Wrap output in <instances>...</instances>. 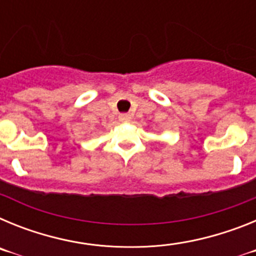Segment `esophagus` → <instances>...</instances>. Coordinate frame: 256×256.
<instances>
[{
    "label": "esophagus",
    "mask_w": 256,
    "mask_h": 256,
    "mask_svg": "<svg viewBox=\"0 0 256 256\" xmlns=\"http://www.w3.org/2000/svg\"><path fill=\"white\" fill-rule=\"evenodd\" d=\"M119 120L123 122V123H126V122L130 120V114H120L119 115Z\"/></svg>",
    "instance_id": "obj_1"
}]
</instances>
